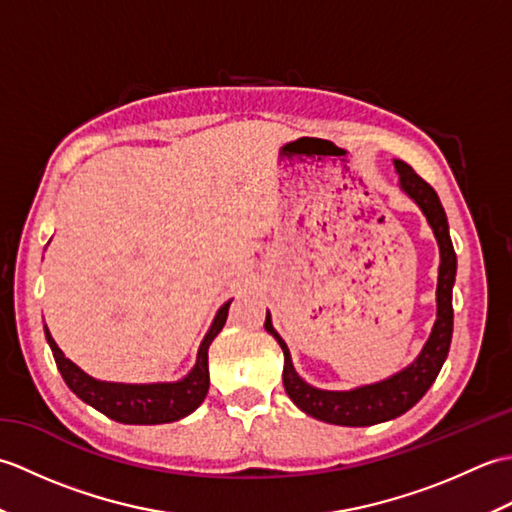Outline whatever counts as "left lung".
<instances>
[{
	"instance_id": "obj_1",
	"label": "left lung",
	"mask_w": 512,
	"mask_h": 512,
	"mask_svg": "<svg viewBox=\"0 0 512 512\" xmlns=\"http://www.w3.org/2000/svg\"><path fill=\"white\" fill-rule=\"evenodd\" d=\"M398 173V187L402 193L418 204L422 215L427 217L433 235L440 248V266H438V288H436V323H433L427 343L422 345L420 354L413 361L389 376L378 380L372 385H361L354 389L332 391L319 389L306 383L295 365L286 341L281 339L279 332L273 328L270 312H266L264 328L268 334L275 336L281 350H284V387L286 394L295 405L308 413V416L341 424V427H369V424L394 420L402 413L409 411L416 402L427 394V389L438 378L440 369L447 361L451 334H453V284L455 273H458V257L451 244L447 213H444L438 193L424 182L407 162L394 160Z\"/></svg>"
}]
</instances>
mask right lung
<instances>
[{
  "label": "right lung",
  "instance_id": "obj_1",
  "mask_svg": "<svg viewBox=\"0 0 512 512\" xmlns=\"http://www.w3.org/2000/svg\"><path fill=\"white\" fill-rule=\"evenodd\" d=\"M231 301H226L217 310L209 332L204 334L200 343L198 358H195L191 372L180 380H173V383L129 385L92 378L79 365H74L70 358H65L61 347L54 343L50 330L46 325L43 328H46V339L65 385L83 402H88L96 411L105 413L107 418L123 424H165L189 416V413L202 405L206 394H209V347L224 328Z\"/></svg>",
  "mask_w": 512,
  "mask_h": 512
}]
</instances>
